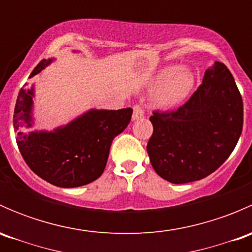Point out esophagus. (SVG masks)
Wrapping results in <instances>:
<instances>
[{
    "mask_svg": "<svg viewBox=\"0 0 252 252\" xmlns=\"http://www.w3.org/2000/svg\"><path fill=\"white\" fill-rule=\"evenodd\" d=\"M141 117H144V108H142L141 105H135L133 107V119L135 121V119L141 118Z\"/></svg>",
    "mask_w": 252,
    "mask_h": 252,
    "instance_id": "obj_1",
    "label": "esophagus"
}]
</instances>
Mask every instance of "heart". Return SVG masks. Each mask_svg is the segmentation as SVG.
<instances>
[{
    "instance_id": "1",
    "label": "heart",
    "mask_w": 252,
    "mask_h": 252,
    "mask_svg": "<svg viewBox=\"0 0 252 252\" xmlns=\"http://www.w3.org/2000/svg\"><path fill=\"white\" fill-rule=\"evenodd\" d=\"M194 74L188 68L167 67L152 81L155 105L161 108H172L187 98L194 86Z\"/></svg>"
}]
</instances>
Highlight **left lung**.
Instances as JSON below:
<instances>
[{
    "label": "left lung",
    "mask_w": 252,
    "mask_h": 252,
    "mask_svg": "<svg viewBox=\"0 0 252 252\" xmlns=\"http://www.w3.org/2000/svg\"><path fill=\"white\" fill-rule=\"evenodd\" d=\"M147 154L155 172L173 184L195 182L220 168L236 146L244 122L243 98L222 62L178 110L155 111Z\"/></svg>",
    "instance_id": "8db88e82"
}]
</instances>
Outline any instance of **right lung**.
I'll return each mask as SVG.
<instances>
[{"label": "right lung", "mask_w": 252, "mask_h": 252, "mask_svg": "<svg viewBox=\"0 0 252 252\" xmlns=\"http://www.w3.org/2000/svg\"><path fill=\"white\" fill-rule=\"evenodd\" d=\"M52 60H42L29 78ZM34 90L20 89L13 114L17 145L35 174L60 188H77L101 177L113 139L128 126L133 110H91L53 131H30Z\"/></svg>", "instance_id": "right-lung-1"}]
</instances>
